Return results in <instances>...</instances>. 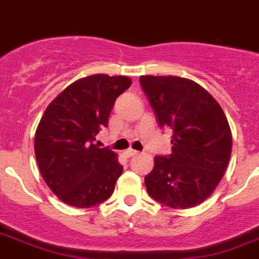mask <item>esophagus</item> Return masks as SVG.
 I'll return each instance as SVG.
<instances>
[{"label":"esophagus","mask_w":259,"mask_h":259,"mask_svg":"<svg viewBox=\"0 0 259 259\" xmlns=\"http://www.w3.org/2000/svg\"><path fill=\"white\" fill-rule=\"evenodd\" d=\"M124 154H126L127 157H133V156H136V154H138V152L137 151H135V149H127L126 152H124Z\"/></svg>","instance_id":"1"}]
</instances>
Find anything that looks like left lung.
I'll return each mask as SVG.
<instances>
[{
    "instance_id": "8db88e82",
    "label": "left lung",
    "mask_w": 259,
    "mask_h": 259,
    "mask_svg": "<svg viewBox=\"0 0 259 259\" xmlns=\"http://www.w3.org/2000/svg\"><path fill=\"white\" fill-rule=\"evenodd\" d=\"M141 87L162 128H172V153L154 157L145 177L154 201L191 208L212 194L232 152V133L222 107L194 81L177 76H141Z\"/></svg>"
}]
</instances>
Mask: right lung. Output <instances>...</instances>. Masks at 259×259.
<instances>
[{
    "instance_id": "add662e5",
    "label": "right lung",
    "mask_w": 259,
    "mask_h": 259,
    "mask_svg": "<svg viewBox=\"0 0 259 259\" xmlns=\"http://www.w3.org/2000/svg\"><path fill=\"white\" fill-rule=\"evenodd\" d=\"M131 83L126 76L79 78L45 111L34 135V154L45 182L63 203L89 208L113 193L123 167L113 151L100 148L95 140Z\"/></svg>"
}]
</instances>
